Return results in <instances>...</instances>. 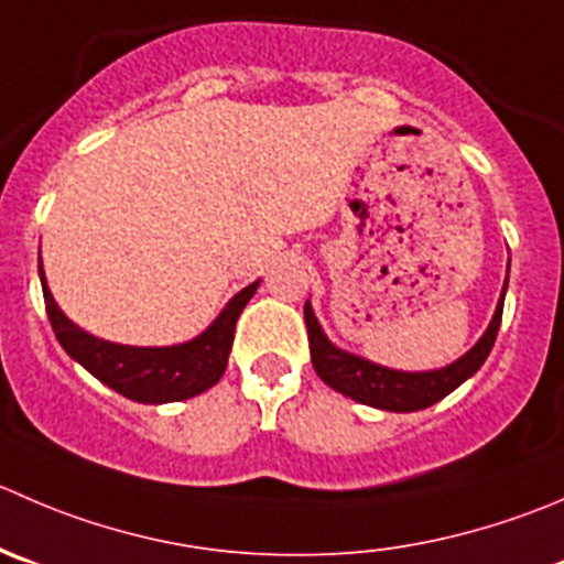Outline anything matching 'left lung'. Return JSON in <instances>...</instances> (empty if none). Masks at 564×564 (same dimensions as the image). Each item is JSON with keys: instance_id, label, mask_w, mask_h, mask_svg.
Instances as JSON below:
<instances>
[{"instance_id": "1", "label": "left lung", "mask_w": 564, "mask_h": 564, "mask_svg": "<svg viewBox=\"0 0 564 564\" xmlns=\"http://www.w3.org/2000/svg\"><path fill=\"white\" fill-rule=\"evenodd\" d=\"M505 294L507 281L501 289L499 305L490 319L488 330L482 333L477 344L468 349L463 358L455 364L444 366V369L433 371H399L388 369V366L371 364V360L360 358V355L344 352L338 349L330 338L322 333L319 322H316L314 308L305 303V327H308V347H311V364H314L316 375L322 382L333 388V391L344 393V397L355 399L360 404L380 410H393V413H410V410H424L430 404L441 402L446 393L455 391L457 386L468 380L479 366L488 360L490 349H494L496 336H499L501 311H505Z\"/></svg>"}]
</instances>
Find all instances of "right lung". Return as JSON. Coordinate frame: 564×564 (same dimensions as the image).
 I'll return each instance as SVG.
<instances>
[{
    "mask_svg": "<svg viewBox=\"0 0 564 564\" xmlns=\"http://www.w3.org/2000/svg\"><path fill=\"white\" fill-rule=\"evenodd\" d=\"M37 272H41L48 322H52L59 347L104 386L123 393L126 399L145 404L182 402V399L198 397L220 380L228 366L239 314L259 289V281H256L239 294H234L226 308L220 311V316L193 341L173 344V347H129V344L104 341V338L90 336L79 325H74L54 303L41 259H37Z\"/></svg>",
    "mask_w": 564,
    "mask_h": 564,
    "instance_id": "add662e5",
    "label": "right lung"
}]
</instances>
